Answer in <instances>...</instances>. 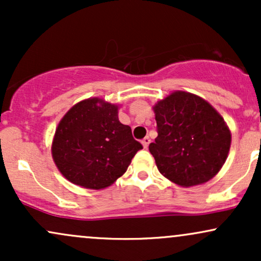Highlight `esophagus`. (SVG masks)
Here are the masks:
<instances>
[{
  "label": "esophagus",
  "instance_id": "esophagus-1",
  "mask_svg": "<svg viewBox=\"0 0 261 261\" xmlns=\"http://www.w3.org/2000/svg\"><path fill=\"white\" fill-rule=\"evenodd\" d=\"M149 142H151V139H149L148 136H146L145 139L142 140V146H143V148H147L148 145H149Z\"/></svg>",
  "mask_w": 261,
  "mask_h": 261
}]
</instances>
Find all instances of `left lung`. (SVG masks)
Listing matches in <instances>:
<instances>
[{
	"instance_id": "8db88e82",
	"label": "left lung",
	"mask_w": 261,
	"mask_h": 261,
	"mask_svg": "<svg viewBox=\"0 0 261 261\" xmlns=\"http://www.w3.org/2000/svg\"><path fill=\"white\" fill-rule=\"evenodd\" d=\"M158 136L149 152L163 176L182 188L211 180L230 148L229 127L207 100L174 91L153 106Z\"/></svg>"
}]
</instances>
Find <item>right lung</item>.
<instances>
[{
    "instance_id": "right-lung-1",
    "label": "right lung",
    "mask_w": 261,
    "mask_h": 261,
    "mask_svg": "<svg viewBox=\"0 0 261 261\" xmlns=\"http://www.w3.org/2000/svg\"><path fill=\"white\" fill-rule=\"evenodd\" d=\"M118 113V104L94 97L74 104L60 120L51 154L68 181L99 190L126 172L142 145L119 121Z\"/></svg>"
}]
</instances>
